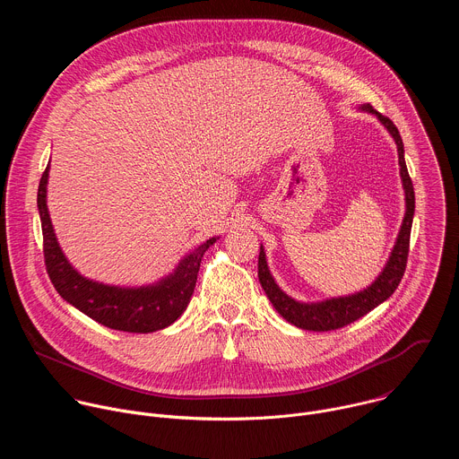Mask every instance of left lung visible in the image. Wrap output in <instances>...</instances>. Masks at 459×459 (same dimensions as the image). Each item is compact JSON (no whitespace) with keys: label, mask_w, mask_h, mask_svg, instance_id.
Returning <instances> with one entry per match:
<instances>
[{"label":"left lung","mask_w":459,"mask_h":459,"mask_svg":"<svg viewBox=\"0 0 459 459\" xmlns=\"http://www.w3.org/2000/svg\"><path fill=\"white\" fill-rule=\"evenodd\" d=\"M367 112H372L377 116V119L386 126L388 133L392 134L398 147V158H400V174L403 179V188H405V218L402 223V230L398 234L394 250H392L386 265L383 273L377 276V280L367 287L365 290L345 296V298H333V299H325L319 303H299L292 298H289L274 281V278L269 273L267 261H265V252L264 247L259 248V257H257V278L261 287H264L267 298L274 305V308L292 325L299 326V329L305 331H314V333H325V331H336L342 329V326L359 319L372 308H376L379 303L388 299L394 290L398 289L405 267H407V257H409V245H411V229H412V218H414V186L412 179L409 176L407 165H405V156H403V142L400 136V130L396 125L392 123L386 116L376 112L370 105L361 107Z\"/></svg>","instance_id":"left-lung-1"}]
</instances>
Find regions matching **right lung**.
<instances>
[{
    "label": "right lung",
    "instance_id": "obj_1",
    "mask_svg": "<svg viewBox=\"0 0 459 459\" xmlns=\"http://www.w3.org/2000/svg\"><path fill=\"white\" fill-rule=\"evenodd\" d=\"M47 179L48 165L38 186V211L43 230L45 267L57 294L94 321L114 331L147 334L172 325L186 308L195 280H198L202 257L205 250L216 243V238L207 239L183 257L174 274L156 285L121 289L96 283L78 274L57 245L47 211Z\"/></svg>",
    "mask_w": 459,
    "mask_h": 459
}]
</instances>
